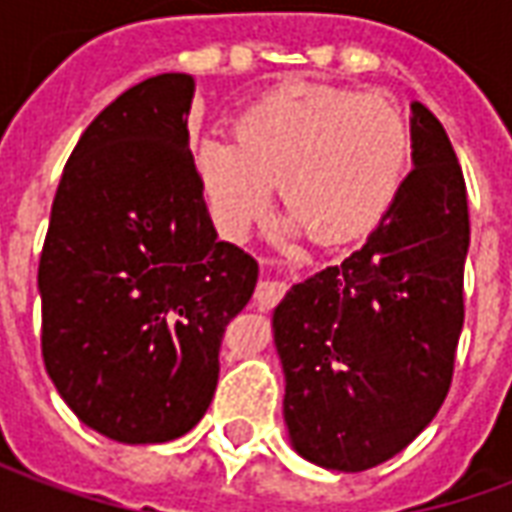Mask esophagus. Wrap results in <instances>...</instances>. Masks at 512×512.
<instances>
[{
    "label": "esophagus",
    "instance_id": "esophagus-1",
    "mask_svg": "<svg viewBox=\"0 0 512 512\" xmlns=\"http://www.w3.org/2000/svg\"><path fill=\"white\" fill-rule=\"evenodd\" d=\"M282 293H285V285L277 282V279H260L255 288V301L260 310H268V307H274L279 299H282Z\"/></svg>",
    "mask_w": 512,
    "mask_h": 512
}]
</instances>
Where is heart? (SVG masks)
Wrapping results in <instances>:
<instances>
[{
	"label": "heart",
	"instance_id": "heart-1",
	"mask_svg": "<svg viewBox=\"0 0 512 512\" xmlns=\"http://www.w3.org/2000/svg\"><path fill=\"white\" fill-rule=\"evenodd\" d=\"M233 138L194 147L202 202L233 241L263 219L271 183L293 227L323 244L356 238L395 200L411 153L406 117L389 98L326 84L263 95L238 117Z\"/></svg>",
	"mask_w": 512,
	"mask_h": 512
}]
</instances>
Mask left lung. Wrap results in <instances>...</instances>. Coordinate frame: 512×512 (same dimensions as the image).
<instances>
[{
  "mask_svg": "<svg viewBox=\"0 0 512 512\" xmlns=\"http://www.w3.org/2000/svg\"><path fill=\"white\" fill-rule=\"evenodd\" d=\"M411 164L365 246L296 282L271 318L290 447L334 472L395 458L450 389L469 205L447 131L419 101Z\"/></svg>",
  "mask_w": 512,
  "mask_h": 512,
  "instance_id": "left-lung-1",
  "label": "left lung"
}]
</instances>
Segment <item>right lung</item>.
<instances>
[{"mask_svg":"<svg viewBox=\"0 0 512 512\" xmlns=\"http://www.w3.org/2000/svg\"><path fill=\"white\" fill-rule=\"evenodd\" d=\"M194 79L126 90L73 147L38 268L43 362L87 428L164 444L211 406L257 263L219 241L189 150Z\"/></svg>","mask_w":512,"mask_h":512,"instance_id":"obj_1","label":"right lung"}]
</instances>
